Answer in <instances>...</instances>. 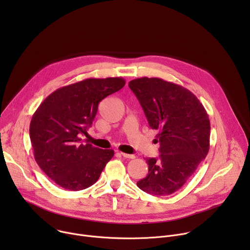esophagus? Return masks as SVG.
<instances>
[{
  "label": "esophagus",
  "mask_w": 250,
  "mask_h": 250,
  "mask_svg": "<svg viewBox=\"0 0 250 250\" xmlns=\"http://www.w3.org/2000/svg\"><path fill=\"white\" fill-rule=\"evenodd\" d=\"M121 154H122L125 158H129V159H133V158H135V156H134V155H132V154H127V153H125V152H121Z\"/></svg>",
  "instance_id": "1"
}]
</instances>
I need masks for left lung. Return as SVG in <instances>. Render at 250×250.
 <instances>
[{"instance_id":"left-lung-1","label":"left lung","mask_w":250,"mask_h":250,"mask_svg":"<svg viewBox=\"0 0 250 250\" xmlns=\"http://www.w3.org/2000/svg\"><path fill=\"white\" fill-rule=\"evenodd\" d=\"M149 126L157 129L159 158H146L148 174L136 185L153 196L179 190L195 173L209 149L210 124L207 111L188 89L160 78L131 80Z\"/></svg>"}]
</instances>
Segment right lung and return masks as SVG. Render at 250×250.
<instances>
[{
    "label": "right lung",
    "mask_w": 250,
    "mask_h": 250,
    "mask_svg": "<svg viewBox=\"0 0 250 250\" xmlns=\"http://www.w3.org/2000/svg\"><path fill=\"white\" fill-rule=\"evenodd\" d=\"M125 84L122 77L88 78L51 93L33 114L29 136L34 159L58 186L80 191L95 184L115 152L81 144L99 103Z\"/></svg>",
    "instance_id": "1"
}]
</instances>
